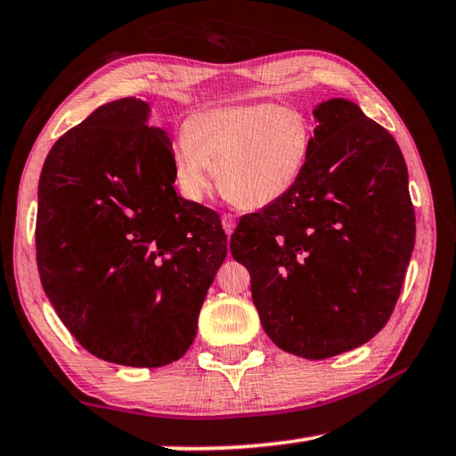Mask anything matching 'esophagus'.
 <instances>
[{"label": "esophagus", "instance_id": "34e87169", "mask_svg": "<svg viewBox=\"0 0 456 456\" xmlns=\"http://www.w3.org/2000/svg\"><path fill=\"white\" fill-rule=\"evenodd\" d=\"M221 225H223V229H225V233L227 235H231L233 233V229H235V217L231 213H225L221 217Z\"/></svg>", "mask_w": 456, "mask_h": 456}]
</instances>
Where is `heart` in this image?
Instances as JSON below:
<instances>
[{"label": "heart", "instance_id": "obj_1", "mask_svg": "<svg viewBox=\"0 0 456 456\" xmlns=\"http://www.w3.org/2000/svg\"><path fill=\"white\" fill-rule=\"evenodd\" d=\"M312 122L297 108L256 102L199 112L173 144L175 183L203 200L213 173L223 195L241 209L275 203L302 176L312 151Z\"/></svg>", "mask_w": 456, "mask_h": 456}]
</instances>
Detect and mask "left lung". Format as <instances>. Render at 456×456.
Returning <instances> with one entry per match:
<instances>
[{
	"mask_svg": "<svg viewBox=\"0 0 456 456\" xmlns=\"http://www.w3.org/2000/svg\"><path fill=\"white\" fill-rule=\"evenodd\" d=\"M302 176L231 235L249 269L261 326L281 350L323 360L358 348L390 320L416 219L400 146L360 106L334 98Z\"/></svg>",
	"mask_w": 456,
	"mask_h": 456,
	"instance_id": "left-lung-1",
	"label": "left lung"
}]
</instances>
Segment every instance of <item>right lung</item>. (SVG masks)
<instances>
[{
    "label": "right lung",
    "mask_w": 456,
    "mask_h": 456,
    "mask_svg": "<svg viewBox=\"0 0 456 456\" xmlns=\"http://www.w3.org/2000/svg\"><path fill=\"white\" fill-rule=\"evenodd\" d=\"M171 151L149 104L120 98L61 134L40 175L42 288L76 342L112 364L184 356L227 256L219 215L176 195Z\"/></svg>",
    "instance_id": "1"
}]
</instances>
